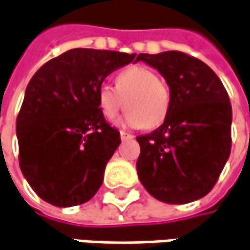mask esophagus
Masks as SVG:
<instances>
[{
  "instance_id": "1",
  "label": "esophagus",
  "mask_w": 250,
  "mask_h": 250,
  "mask_svg": "<svg viewBox=\"0 0 250 250\" xmlns=\"http://www.w3.org/2000/svg\"><path fill=\"white\" fill-rule=\"evenodd\" d=\"M119 135H121V139H122V141H128V139H132V138H133V135H131V133H128V132H124V131L119 132Z\"/></svg>"
}]
</instances>
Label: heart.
Masks as SVG:
<instances>
[{
	"instance_id": "b5f03b06",
	"label": "heart",
	"mask_w": 250,
	"mask_h": 250,
	"mask_svg": "<svg viewBox=\"0 0 250 250\" xmlns=\"http://www.w3.org/2000/svg\"><path fill=\"white\" fill-rule=\"evenodd\" d=\"M124 101L128 111L117 121L119 126L153 129L165 122L170 112V85L149 67L129 66L117 74L115 88L108 84L98 88V106L106 119L118 115Z\"/></svg>"
}]
</instances>
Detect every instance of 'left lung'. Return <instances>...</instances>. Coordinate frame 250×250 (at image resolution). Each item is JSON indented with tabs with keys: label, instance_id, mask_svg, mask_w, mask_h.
Masks as SVG:
<instances>
[{
	"label": "left lung",
	"instance_id": "1",
	"mask_svg": "<svg viewBox=\"0 0 250 250\" xmlns=\"http://www.w3.org/2000/svg\"><path fill=\"white\" fill-rule=\"evenodd\" d=\"M170 85L171 106L156 131L138 136V177L167 204H187L212 190L231 153L232 106L218 76L177 50L141 53Z\"/></svg>",
	"mask_w": 250,
	"mask_h": 250
}]
</instances>
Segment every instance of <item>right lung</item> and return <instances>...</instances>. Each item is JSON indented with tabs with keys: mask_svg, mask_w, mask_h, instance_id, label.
I'll return each mask as SVG.
<instances>
[{
	"mask_svg": "<svg viewBox=\"0 0 250 250\" xmlns=\"http://www.w3.org/2000/svg\"><path fill=\"white\" fill-rule=\"evenodd\" d=\"M135 53L71 49L44 63L26 87L17 118L19 166L33 191L56 207L84 204L98 191L121 144L98 108V88Z\"/></svg>",
	"mask_w": 250,
	"mask_h": 250,
	"instance_id": "obj_1",
	"label": "right lung"
}]
</instances>
